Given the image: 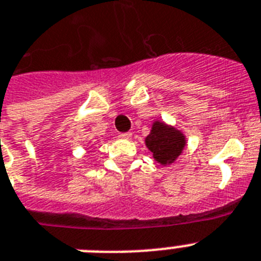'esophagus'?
I'll use <instances>...</instances> for the list:
<instances>
[{"instance_id":"34e87169","label":"esophagus","mask_w":261,"mask_h":261,"mask_svg":"<svg viewBox=\"0 0 261 261\" xmlns=\"http://www.w3.org/2000/svg\"><path fill=\"white\" fill-rule=\"evenodd\" d=\"M132 137V133L130 132H124V133H119V138L120 140H129V138Z\"/></svg>"}]
</instances>
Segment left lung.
Wrapping results in <instances>:
<instances>
[{
  "mask_svg": "<svg viewBox=\"0 0 261 261\" xmlns=\"http://www.w3.org/2000/svg\"><path fill=\"white\" fill-rule=\"evenodd\" d=\"M186 140L179 130L170 128L161 121L153 124L150 135L146 137V146L155 161L162 165L174 162L183 150Z\"/></svg>",
  "mask_w": 261,
  "mask_h": 261,
  "instance_id": "obj_1",
  "label": "left lung"
}]
</instances>
